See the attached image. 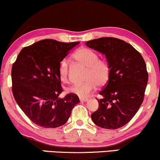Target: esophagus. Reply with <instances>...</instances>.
<instances>
[{"label": "esophagus", "instance_id": "34e87169", "mask_svg": "<svg viewBox=\"0 0 160 160\" xmlns=\"http://www.w3.org/2000/svg\"><path fill=\"white\" fill-rule=\"evenodd\" d=\"M80 101L81 102H86L88 101V98H80Z\"/></svg>", "mask_w": 160, "mask_h": 160}]
</instances>
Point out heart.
Returning a JSON list of instances; mask_svg holds the SVG:
<instances>
[{
	"label": "heart",
	"instance_id": "b5f03b06",
	"mask_svg": "<svg viewBox=\"0 0 160 160\" xmlns=\"http://www.w3.org/2000/svg\"><path fill=\"white\" fill-rule=\"evenodd\" d=\"M72 58L86 67V81L76 83L68 88V92L79 96L87 98L98 85L103 86L108 82L110 77L111 68L107 62L98 59L97 53L91 49L81 48L74 52ZM58 74L61 81L66 82L68 80L69 65L65 59H62L58 66Z\"/></svg>",
	"mask_w": 160,
	"mask_h": 160
}]
</instances>
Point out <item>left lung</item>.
<instances>
[{"label": "left lung", "mask_w": 160, "mask_h": 160, "mask_svg": "<svg viewBox=\"0 0 160 160\" xmlns=\"http://www.w3.org/2000/svg\"><path fill=\"white\" fill-rule=\"evenodd\" d=\"M86 45L105 55L111 68L107 86L100 92L98 110L91 115L102 128L115 130L128 124L142 105L148 74L145 62L138 51L122 39L102 37Z\"/></svg>", "instance_id": "8db88e82"}]
</instances>
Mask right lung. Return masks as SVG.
I'll use <instances>...</instances> for the list:
<instances>
[{"label":"right lung","mask_w":160,"mask_h":160,"mask_svg":"<svg viewBox=\"0 0 160 160\" xmlns=\"http://www.w3.org/2000/svg\"><path fill=\"white\" fill-rule=\"evenodd\" d=\"M79 43L41 40L24 48L13 63L11 76L14 98L25 115L38 126H62L80 102L74 94L58 98L62 92L59 64Z\"/></svg>","instance_id":"obj_1"}]
</instances>
